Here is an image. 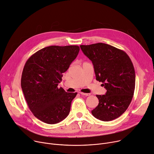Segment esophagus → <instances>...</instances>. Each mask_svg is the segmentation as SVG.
Segmentation results:
<instances>
[{
    "label": "esophagus",
    "instance_id": "1",
    "mask_svg": "<svg viewBox=\"0 0 154 154\" xmlns=\"http://www.w3.org/2000/svg\"><path fill=\"white\" fill-rule=\"evenodd\" d=\"M79 93L80 94H81V95L86 96H90V94H88V93H85V92H79Z\"/></svg>",
    "mask_w": 154,
    "mask_h": 154
}]
</instances>
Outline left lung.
<instances>
[{"label":"left lung","mask_w":154,"mask_h":154,"mask_svg":"<svg viewBox=\"0 0 154 154\" xmlns=\"http://www.w3.org/2000/svg\"><path fill=\"white\" fill-rule=\"evenodd\" d=\"M92 61L96 80L107 90L105 95H96L99 104L91 111L97 119L109 122L121 116L128 109L135 89V71L128 54L104 43L81 45Z\"/></svg>","instance_id":"8db88e82"}]
</instances>
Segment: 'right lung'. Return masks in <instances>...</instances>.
<instances>
[{"label":"right lung","instance_id":"add662e5","mask_svg":"<svg viewBox=\"0 0 154 154\" xmlns=\"http://www.w3.org/2000/svg\"><path fill=\"white\" fill-rule=\"evenodd\" d=\"M79 51L78 45H51L34 53L26 61L21 86L30 110L41 121L55 124L68 115L77 92H66L58 85Z\"/></svg>","mask_w":154,"mask_h":154}]
</instances>
